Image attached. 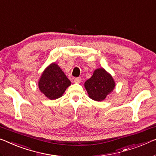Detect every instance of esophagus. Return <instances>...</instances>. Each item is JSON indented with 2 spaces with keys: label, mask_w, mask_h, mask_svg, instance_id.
<instances>
[{
  "label": "esophagus",
  "mask_w": 156,
  "mask_h": 156,
  "mask_svg": "<svg viewBox=\"0 0 156 156\" xmlns=\"http://www.w3.org/2000/svg\"><path fill=\"white\" fill-rule=\"evenodd\" d=\"M74 83H81V78L80 77L76 78L75 79H74Z\"/></svg>",
  "instance_id": "esophagus-1"
}]
</instances>
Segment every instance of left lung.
<instances>
[{"mask_svg":"<svg viewBox=\"0 0 156 156\" xmlns=\"http://www.w3.org/2000/svg\"><path fill=\"white\" fill-rule=\"evenodd\" d=\"M114 87L115 82L112 76L104 69H96L92 77L85 83L89 97L97 101L104 100Z\"/></svg>","mask_w":156,"mask_h":156,"instance_id":"8db88e82","label":"left lung"}]
</instances>
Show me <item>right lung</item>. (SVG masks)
<instances>
[{"mask_svg": "<svg viewBox=\"0 0 156 156\" xmlns=\"http://www.w3.org/2000/svg\"><path fill=\"white\" fill-rule=\"evenodd\" d=\"M71 83L62 69L54 63L44 71L39 80L38 87L48 98L56 99L62 96Z\"/></svg>", "mask_w": 156, "mask_h": 156, "instance_id": "1", "label": "right lung"}]
</instances>
